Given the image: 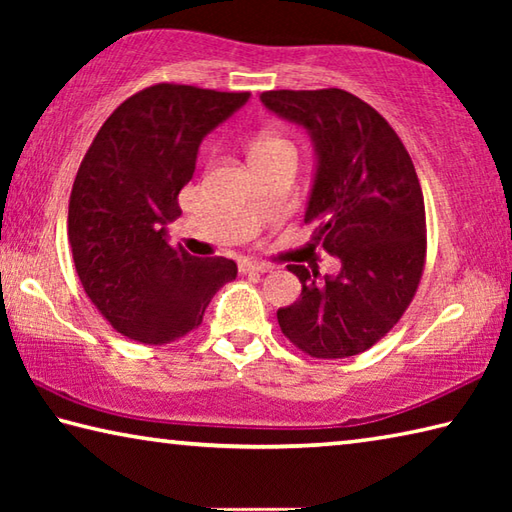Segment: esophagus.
<instances>
[{
	"label": "esophagus",
	"mask_w": 512,
	"mask_h": 512,
	"mask_svg": "<svg viewBox=\"0 0 512 512\" xmlns=\"http://www.w3.org/2000/svg\"><path fill=\"white\" fill-rule=\"evenodd\" d=\"M239 271H241V273H268V271H271V266H268V264L241 262V264H239Z\"/></svg>",
	"instance_id": "1"
}]
</instances>
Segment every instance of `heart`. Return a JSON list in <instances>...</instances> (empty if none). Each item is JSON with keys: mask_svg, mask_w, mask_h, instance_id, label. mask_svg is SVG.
Returning <instances> with one entry per match:
<instances>
[{"mask_svg": "<svg viewBox=\"0 0 512 512\" xmlns=\"http://www.w3.org/2000/svg\"><path fill=\"white\" fill-rule=\"evenodd\" d=\"M273 149H291V144L287 140H282V137H262V140H257L253 144V153H250V158L259 153H266V151H273Z\"/></svg>", "mask_w": 512, "mask_h": 512, "instance_id": "b5f03b06", "label": "heart"}]
</instances>
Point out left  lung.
<instances>
[{"label": "left lung", "mask_w": 512, "mask_h": 512, "mask_svg": "<svg viewBox=\"0 0 512 512\" xmlns=\"http://www.w3.org/2000/svg\"><path fill=\"white\" fill-rule=\"evenodd\" d=\"M268 110L296 121L316 144L318 169L305 223L341 259L336 277L289 264L300 300L277 311L282 334L314 359L366 352L409 309L427 262L424 196L409 151L391 124L354 94L262 92Z\"/></svg>", "instance_id": "1"}]
</instances>
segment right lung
<instances>
[{"mask_svg": "<svg viewBox=\"0 0 512 512\" xmlns=\"http://www.w3.org/2000/svg\"><path fill=\"white\" fill-rule=\"evenodd\" d=\"M248 92L158 83L128 97L99 128L74 178L67 237L76 273L99 314L144 345L183 339L237 264L171 246L164 225L194 176L203 137Z\"/></svg>", "mask_w": 512, "mask_h": 512, "instance_id": "right-lung-1", "label": "right lung"}]
</instances>
